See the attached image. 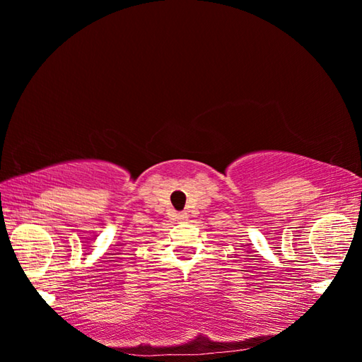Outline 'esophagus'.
Returning <instances> with one entry per match:
<instances>
[{
	"instance_id": "obj_1",
	"label": "esophagus",
	"mask_w": 362,
	"mask_h": 362,
	"mask_svg": "<svg viewBox=\"0 0 362 362\" xmlns=\"http://www.w3.org/2000/svg\"><path fill=\"white\" fill-rule=\"evenodd\" d=\"M177 220H179V222H183V220H187V214H177Z\"/></svg>"
}]
</instances>
